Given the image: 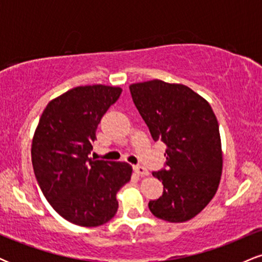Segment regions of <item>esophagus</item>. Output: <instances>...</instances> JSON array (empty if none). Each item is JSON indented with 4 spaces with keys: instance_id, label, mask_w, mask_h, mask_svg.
<instances>
[{
    "instance_id": "obj_1",
    "label": "esophagus",
    "mask_w": 262,
    "mask_h": 262,
    "mask_svg": "<svg viewBox=\"0 0 262 262\" xmlns=\"http://www.w3.org/2000/svg\"><path fill=\"white\" fill-rule=\"evenodd\" d=\"M133 170L135 171V173H138L139 176H148L149 175V171L146 170V167L141 166V165H135V166H133Z\"/></svg>"
}]
</instances>
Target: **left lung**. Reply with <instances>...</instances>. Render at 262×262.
I'll return each instance as SVG.
<instances>
[{
  "instance_id": "8db88e82",
  "label": "left lung",
  "mask_w": 262,
  "mask_h": 262,
  "mask_svg": "<svg viewBox=\"0 0 262 262\" xmlns=\"http://www.w3.org/2000/svg\"><path fill=\"white\" fill-rule=\"evenodd\" d=\"M129 90L152 139L167 145L165 167L152 172L164 192L150 201V212L171 223L189 221L210 202L221 181L223 155L215 114L185 85L151 80Z\"/></svg>"
}]
</instances>
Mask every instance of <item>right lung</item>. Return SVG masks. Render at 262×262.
I'll use <instances>...</instances> for the list:
<instances>
[{
  "label": "right lung",
  "instance_id": "1",
  "mask_svg": "<svg viewBox=\"0 0 262 262\" xmlns=\"http://www.w3.org/2000/svg\"><path fill=\"white\" fill-rule=\"evenodd\" d=\"M122 89L79 86L45 107L32 143L34 175L56 212L81 227L107 223L118 209L116 194L130 180L127 162L92 160L96 130Z\"/></svg>",
  "mask_w": 262,
  "mask_h": 262
}]
</instances>
